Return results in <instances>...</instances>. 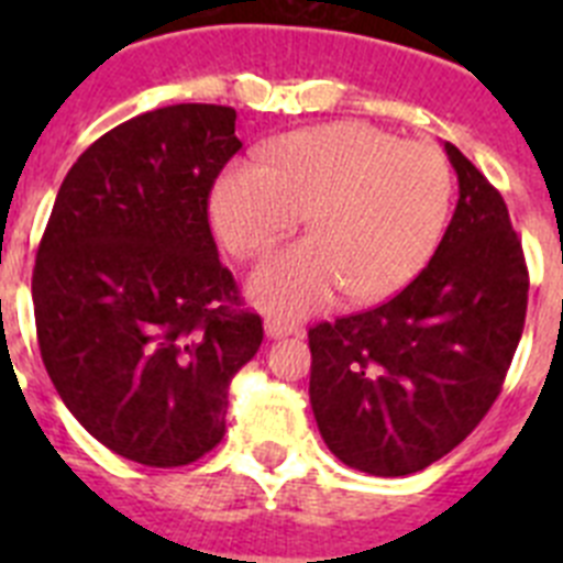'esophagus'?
I'll list each match as a JSON object with an SVG mask.
<instances>
[{
    "mask_svg": "<svg viewBox=\"0 0 563 563\" xmlns=\"http://www.w3.org/2000/svg\"><path fill=\"white\" fill-rule=\"evenodd\" d=\"M265 332L271 338H285V335H298V332H301V327L292 324V321H282V318H267Z\"/></svg>",
    "mask_w": 563,
    "mask_h": 563,
    "instance_id": "1",
    "label": "esophagus"
}]
</instances>
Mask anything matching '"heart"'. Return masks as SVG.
<instances>
[{"label": "heart", "instance_id": "1", "mask_svg": "<svg viewBox=\"0 0 563 563\" xmlns=\"http://www.w3.org/2000/svg\"><path fill=\"white\" fill-rule=\"evenodd\" d=\"M451 168L431 143H400L372 123H330L273 141L258 166L236 163L211 194L233 256H256L307 213L310 236L267 253L247 290L285 318L346 290L380 301L422 271L451 208Z\"/></svg>", "mask_w": 563, "mask_h": 563}]
</instances>
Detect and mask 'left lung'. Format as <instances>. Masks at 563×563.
<instances>
[{
	"label": "left lung",
	"instance_id": "8db88e82",
	"mask_svg": "<svg viewBox=\"0 0 563 563\" xmlns=\"http://www.w3.org/2000/svg\"><path fill=\"white\" fill-rule=\"evenodd\" d=\"M451 225L395 298L310 330V402L327 449L372 476L454 451L499 397L527 316L521 239L501 194L456 146Z\"/></svg>",
	"mask_w": 563,
	"mask_h": 563
}]
</instances>
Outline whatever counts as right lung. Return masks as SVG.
<instances>
[{
    "label": "right lung",
    "mask_w": 563,
    "mask_h": 563,
    "mask_svg": "<svg viewBox=\"0 0 563 563\" xmlns=\"http://www.w3.org/2000/svg\"><path fill=\"white\" fill-rule=\"evenodd\" d=\"M239 148L236 109L174 103L98 137L58 188L33 267L38 350L123 460L177 467L220 445L231 377L265 338L208 225Z\"/></svg>",
    "instance_id": "obj_1"
}]
</instances>
